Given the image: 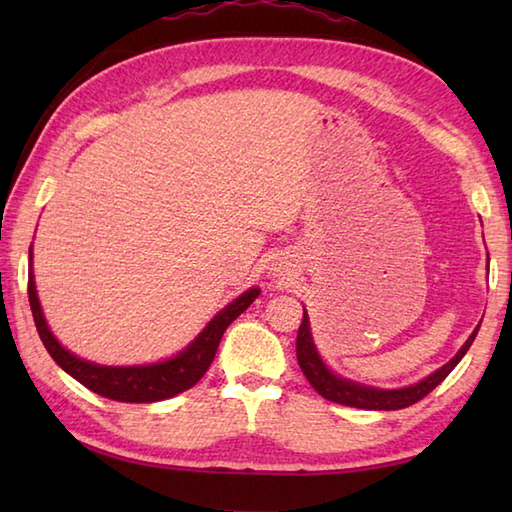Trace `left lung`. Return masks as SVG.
I'll return each mask as SVG.
<instances>
[{
  "label": "left lung",
  "mask_w": 512,
  "mask_h": 512,
  "mask_svg": "<svg viewBox=\"0 0 512 512\" xmlns=\"http://www.w3.org/2000/svg\"><path fill=\"white\" fill-rule=\"evenodd\" d=\"M477 332H480V325H477L473 334L460 347V352L455 354L447 365H442L427 378H422V380H418V383H413L409 387L380 389V387L363 385V383H356V380L334 374L332 369L323 363V358L317 352V345H314V339H312L308 312H306V308H303V321L299 325V334H297V361H299L303 376L308 378V383L317 389L325 400L339 402V405L356 407V409L396 411V409H405V407L413 405V402L422 400L429 394V391L436 389L442 380L453 372V367L462 361V356L469 352V347L473 345Z\"/></svg>",
  "instance_id": "left-lung-1"
}]
</instances>
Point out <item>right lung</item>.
I'll use <instances>...</instances> for the list:
<instances>
[{
    "instance_id": "1",
    "label": "right lung",
    "mask_w": 512,
    "mask_h": 512,
    "mask_svg": "<svg viewBox=\"0 0 512 512\" xmlns=\"http://www.w3.org/2000/svg\"><path fill=\"white\" fill-rule=\"evenodd\" d=\"M30 273H28V301L32 317H35L37 332L46 345L48 354L54 358L63 372H68L74 380L99 396H105L118 402H158L182 394L191 389L211 367L217 345L239 314L259 297V288H248L237 299L228 303L215 317L204 325V330L195 339L173 354L171 358L149 365H99L85 358L72 354L70 350L57 341V336L48 328V321L43 317L41 303L37 297L35 273H32V246H30Z\"/></svg>"
}]
</instances>
